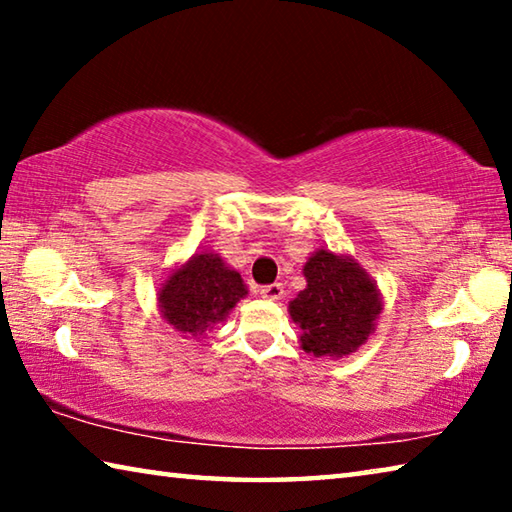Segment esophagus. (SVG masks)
I'll return each instance as SVG.
<instances>
[{
	"label": "esophagus",
	"mask_w": 512,
	"mask_h": 512,
	"mask_svg": "<svg viewBox=\"0 0 512 512\" xmlns=\"http://www.w3.org/2000/svg\"><path fill=\"white\" fill-rule=\"evenodd\" d=\"M259 296H262L264 300H273V302H277V300H280V298L284 296V287H282L280 282H275V284H266V287L259 289Z\"/></svg>",
	"instance_id": "esophagus-1"
}]
</instances>
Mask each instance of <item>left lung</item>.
Returning a JSON list of instances; mask_svg holds the SVG:
<instances>
[{
  "mask_svg": "<svg viewBox=\"0 0 512 512\" xmlns=\"http://www.w3.org/2000/svg\"><path fill=\"white\" fill-rule=\"evenodd\" d=\"M307 287L289 302L300 327V348L314 357L341 359L357 352L377 329L384 296L348 253L316 248L302 266Z\"/></svg>",
  "mask_w": 512,
  "mask_h": 512,
  "instance_id": "obj_1",
  "label": "left lung"
}]
</instances>
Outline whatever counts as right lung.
<instances>
[{
  "mask_svg": "<svg viewBox=\"0 0 512 512\" xmlns=\"http://www.w3.org/2000/svg\"><path fill=\"white\" fill-rule=\"evenodd\" d=\"M155 296L160 316L173 332L183 339H203L248 296V287L219 253L198 250L162 277Z\"/></svg>",
  "mask_w": 512,
  "mask_h": 512,
  "instance_id": "obj_1",
  "label": "right lung"
}]
</instances>
